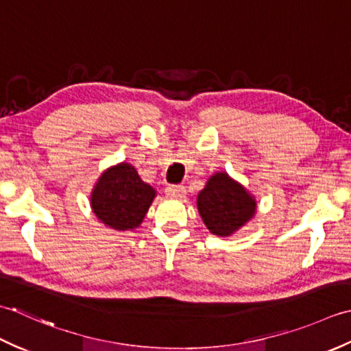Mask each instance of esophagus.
<instances>
[{
    "instance_id": "esophagus-1",
    "label": "esophagus",
    "mask_w": 351,
    "mask_h": 351,
    "mask_svg": "<svg viewBox=\"0 0 351 351\" xmlns=\"http://www.w3.org/2000/svg\"><path fill=\"white\" fill-rule=\"evenodd\" d=\"M165 194L171 198H183L186 195V188H184V186L171 184L165 189Z\"/></svg>"
}]
</instances>
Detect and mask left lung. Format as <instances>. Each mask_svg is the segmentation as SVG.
<instances>
[{
    "label": "left lung",
    "mask_w": 351,
    "mask_h": 351,
    "mask_svg": "<svg viewBox=\"0 0 351 351\" xmlns=\"http://www.w3.org/2000/svg\"><path fill=\"white\" fill-rule=\"evenodd\" d=\"M197 207L210 233L230 236L254 217L257 204L241 183L227 173H217L199 191Z\"/></svg>",
    "instance_id": "1"
}]
</instances>
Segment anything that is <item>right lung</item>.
I'll list each match as a JSON object with an SVG mask.
<instances>
[{"label":"right lung","instance_id":"add662e5","mask_svg":"<svg viewBox=\"0 0 351 351\" xmlns=\"http://www.w3.org/2000/svg\"><path fill=\"white\" fill-rule=\"evenodd\" d=\"M156 197L152 186L141 180L130 163L121 162L106 169L90 195L97 218L113 230H134L145 218Z\"/></svg>","mask_w":351,"mask_h":351}]
</instances>
